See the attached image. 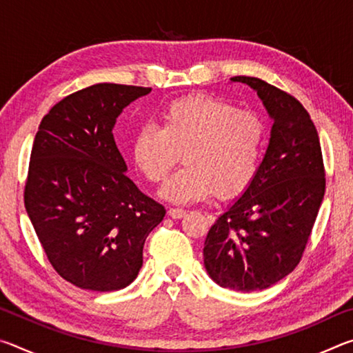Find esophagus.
<instances>
[{
  "label": "esophagus",
  "instance_id": "esophagus-1",
  "mask_svg": "<svg viewBox=\"0 0 353 353\" xmlns=\"http://www.w3.org/2000/svg\"><path fill=\"white\" fill-rule=\"evenodd\" d=\"M185 210H182V208H170L168 210V216H171L172 219H181L185 216Z\"/></svg>",
  "mask_w": 353,
  "mask_h": 353
}]
</instances>
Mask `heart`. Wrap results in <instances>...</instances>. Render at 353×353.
Wrapping results in <instances>:
<instances>
[{
    "mask_svg": "<svg viewBox=\"0 0 353 353\" xmlns=\"http://www.w3.org/2000/svg\"><path fill=\"white\" fill-rule=\"evenodd\" d=\"M265 126L250 112L194 94L171 103L162 126L145 124L132 140V160L149 182H162L183 152L185 166L160 196L177 205L202 202L216 193L232 198L249 187L259 170Z\"/></svg>",
    "mask_w": 353,
    "mask_h": 353,
    "instance_id": "obj_1",
    "label": "heart"
}]
</instances>
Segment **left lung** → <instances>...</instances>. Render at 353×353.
<instances>
[{"label": "left lung", "mask_w": 353, "mask_h": 353, "mask_svg": "<svg viewBox=\"0 0 353 353\" xmlns=\"http://www.w3.org/2000/svg\"><path fill=\"white\" fill-rule=\"evenodd\" d=\"M261 99L271 139L244 193L219 214L204 243V266L223 288L250 292L276 285L302 259L325 191L321 143L308 112L259 77L235 76Z\"/></svg>", "instance_id": "1"}]
</instances>
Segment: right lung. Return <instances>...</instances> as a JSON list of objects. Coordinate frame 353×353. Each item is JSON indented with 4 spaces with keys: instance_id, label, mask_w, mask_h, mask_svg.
Here are the masks:
<instances>
[{
    "instance_id": "add662e5",
    "label": "right lung",
    "mask_w": 353,
    "mask_h": 353,
    "mask_svg": "<svg viewBox=\"0 0 353 353\" xmlns=\"http://www.w3.org/2000/svg\"><path fill=\"white\" fill-rule=\"evenodd\" d=\"M151 88L97 83L63 98L35 134L25 207L48 260L67 282L118 291L139 276L165 207L126 176L113 128Z\"/></svg>"
}]
</instances>
